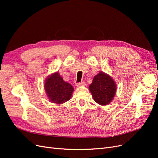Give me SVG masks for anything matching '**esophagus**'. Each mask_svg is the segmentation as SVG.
<instances>
[{"label":"esophagus","instance_id":"esophagus-1","mask_svg":"<svg viewBox=\"0 0 158 158\" xmlns=\"http://www.w3.org/2000/svg\"><path fill=\"white\" fill-rule=\"evenodd\" d=\"M76 85L77 87H80V86H84L85 85V82H78V83H76Z\"/></svg>","mask_w":158,"mask_h":158}]
</instances>
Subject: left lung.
Returning a JSON list of instances; mask_svg holds the SVG:
<instances>
[{"label":"left lung","mask_w":158,"mask_h":158,"mask_svg":"<svg viewBox=\"0 0 158 158\" xmlns=\"http://www.w3.org/2000/svg\"><path fill=\"white\" fill-rule=\"evenodd\" d=\"M89 89L94 101L101 106H106L111 102L117 90V85L109 75L100 72L94 76Z\"/></svg>","instance_id":"8db88e82"}]
</instances>
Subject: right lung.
<instances>
[{
  "mask_svg": "<svg viewBox=\"0 0 158 158\" xmlns=\"http://www.w3.org/2000/svg\"><path fill=\"white\" fill-rule=\"evenodd\" d=\"M44 88L49 101L56 104L69 101L74 92L73 85L64 82L58 72L47 78Z\"/></svg>",
  "mask_w": 158,
  "mask_h": 158,
  "instance_id": "1",
  "label": "right lung"
}]
</instances>
